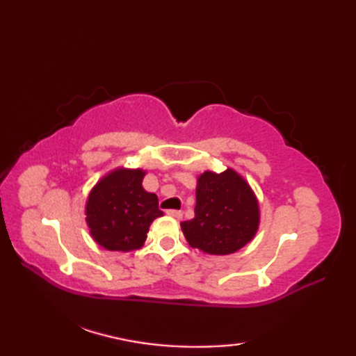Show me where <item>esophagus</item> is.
I'll list each match as a JSON object with an SVG mask.
<instances>
[{"label": "esophagus", "mask_w": 356, "mask_h": 356, "mask_svg": "<svg viewBox=\"0 0 356 356\" xmlns=\"http://www.w3.org/2000/svg\"><path fill=\"white\" fill-rule=\"evenodd\" d=\"M166 214H168L170 217H174V218H177V220H180V218H182V211H179V209H170V211H166Z\"/></svg>", "instance_id": "1"}]
</instances>
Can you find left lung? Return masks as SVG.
<instances>
[{
    "mask_svg": "<svg viewBox=\"0 0 356 356\" xmlns=\"http://www.w3.org/2000/svg\"><path fill=\"white\" fill-rule=\"evenodd\" d=\"M194 218L180 223L188 245L209 255H229L251 241L260 225L257 195L243 176L226 168L197 177Z\"/></svg>",
    "mask_w": 356,
    "mask_h": 356,
    "instance_id": "left-lung-1",
    "label": "left lung"
}]
</instances>
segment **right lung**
I'll return each mask as SVG.
<instances>
[{
  "instance_id": "obj_1",
  "label": "right lung",
  "mask_w": 356,
  "mask_h": 356,
  "mask_svg": "<svg viewBox=\"0 0 356 356\" xmlns=\"http://www.w3.org/2000/svg\"><path fill=\"white\" fill-rule=\"evenodd\" d=\"M147 171L119 168L105 174L90 191L86 222L90 236L107 251L140 249L154 218L162 217L154 193L143 190Z\"/></svg>"
}]
</instances>
